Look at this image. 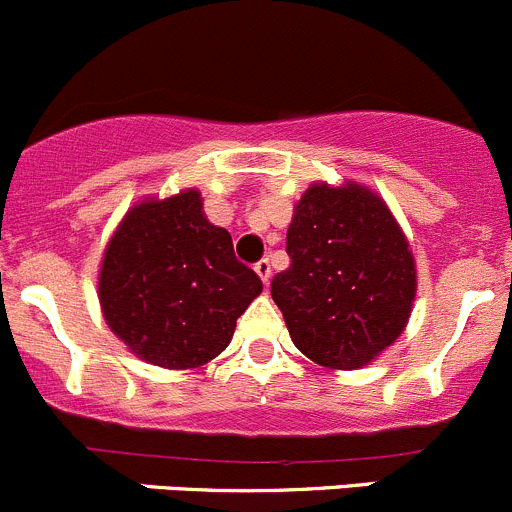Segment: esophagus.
<instances>
[{
    "label": "esophagus",
    "mask_w": 512,
    "mask_h": 512,
    "mask_svg": "<svg viewBox=\"0 0 512 512\" xmlns=\"http://www.w3.org/2000/svg\"><path fill=\"white\" fill-rule=\"evenodd\" d=\"M253 269H256V274L261 276V281H264V284L269 286V279H271V264H269V259L256 261V266H253Z\"/></svg>",
    "instance_id": "1"
}]
</instances>
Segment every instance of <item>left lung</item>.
I'll return each mask as SVG.
<instances>
[{
    "label": "left lung",
    "mask_w": 512,
    "mask_h": 512,
    "mask_svg": "<svg viewBox=\"0 0 512 512\" xmlns=\"http://www.w3.org/2000/svg\"><path fill=\"white\" fill-rule=\"evenodd\" d=\"M289 269L271 281L296 347L321 367L357 369L402 334L415 261L392 213L359 186H311L286 233Z\"/></svg>",
    "instance_id": "1"
}]
</instances>
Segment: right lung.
I'll return each instance as SVG.
<instances>
[{
	"mask_svg": "<svg viewBox=\"0 0 512 512\" xmlns=\"http://www.w3.org/2000/svg\"><path fill=\"white\" fill-rule=\"evenodd\" d=\"M264 284L208 223L196 191L140 203L105 251L100 304L115 334L150 364L201 367L228 347Z\"/></svg>",
	"mask_w": 512,
	"mask_h": 512,
	"instance_id": "1",
	"label": "right lung"
}]
</instances>
